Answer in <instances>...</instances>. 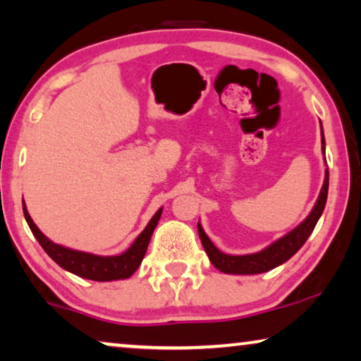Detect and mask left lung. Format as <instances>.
Wrapping results in <instances>:
<instances>
[{
    "label": "left lung",
    "instance_id": "8db88e82",
    "mask_svg": "<svg viewBox=\"0 0 361 361\" xmlns=\"http://www.w3.org/2000/svg\"><path fill=\"white\" fill-rule=\"evenodd\" d=\"M321 135H322L321 138L322 154L326 156V140H324L322 125H321ZM327 190H329V169H326L322 189L310 215L302 219L295 229H291L288 234H285L283 238L276 239L275 243H271L265 249L254 254L231 255V254L221 252V250H219L216 245L210 241V238L207 236L205 231H203L202 224L198 223L197 224L198 236H200L202 245L203 249H205L208 259H210V262L215 265L219 271H223V274H231V275L264 274V271H269L271 269L279 267L281 264H285L286 260L293 257L298 250L302 247V244L306 243V239L311 236L312 229H314L316 223L319 221V218L324 212V207H326Z\"/></svg>",
    "mask_w": 361,
    "mask_h": 361
}]
</instances>
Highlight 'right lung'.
I'll return each mask as SVG.
<instances>
[{
    "label": "right lung",
    "mask_w": 361,
    "mask_h": 361,
    "mask_svg": "<svg viewBox=\"0 0 361 361\" xmlns=\"http://www.w3.org/2000/svg\"><path fill=\"white\" fill-rule=\"evenodd\" d=\"M23 210L25 221H27L30 231L37 239L39 244L44 247V250L49 254L51 260H55L61 269H65L71 274H75L81 279L94 280V281H112V280H125L132 276L137 269L142 264V260L148 249L149 239L153 236V231L158 224L163 208H159L154 213L146 228L138 234L133 244L125 250V252L118 255H96L91 252H82V250L65 247L61 244H55L45 236L40 229L35 226V223L30 218L25 203L23 200Z\"/></svg>",
    "instance_id": "1"
}]
</instances>
